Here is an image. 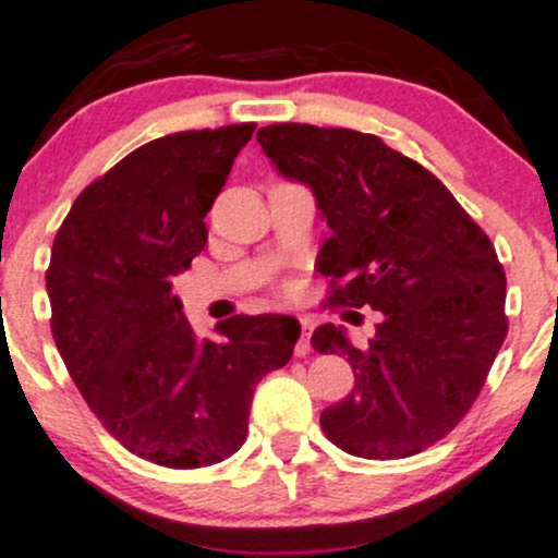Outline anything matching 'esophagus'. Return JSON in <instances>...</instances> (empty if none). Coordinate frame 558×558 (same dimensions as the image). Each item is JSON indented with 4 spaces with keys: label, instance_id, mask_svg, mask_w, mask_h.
I'll return each instance as SVG.
<instances>
[{
    "label": "esophagus",
    "instance_id": "esophagus-1",
    "mask_svg": "<svg viewBox=\"0 0 558 558\" xmlns=\"http://www.w3.org/2000/svg\"><path fill=\"white\" fill-rule=\"evenodd\" d=\"M300 324H302V337H300V342H296V356H305V353H311L313 324H311V318H300Z\"/></svg>",
    "mask_w": 558,
    "mask_h": 558
}]
</instances>
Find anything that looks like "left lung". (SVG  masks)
Masks as SVG:
<instances>
[{"label": "left lung", "instance_id": "1", "mask_svg": "<svg viewBox=\"0 0 558 558\" xmlns=\"http://www.w3.org/2000/svg\"><path fill=\"white\" fill-rule=\"evenodd\" d=\"M258 145L311 185L331 238L318 272L331 307L384 313L367 348L324 324L311 345L348 356L356 386L320 413L324 435L362 459H404L466 415L508 335L505 269L488 234L418 161L375 134L272 123Z\"/></svg>", "mask_w": 558, "mask_h": 558}]
</instances>
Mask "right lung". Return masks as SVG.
I'll list each match as a JSON object with an SVG mask.
<instances>
[{
    "mask_svg": "<svg viewBox=\"0 0 558 558\" xmlns=\"http://www.w3.org/2000/svg\"><path fill=\"white\" fill-rule=\"evenodd\" d=\"M253 129L178 132L132 150L83 189L50 251V331L77 391L126 451L161 466L238 451L258 380L300 340L291 315H232L199 340L172 294Z\"/></svg>",
    "mask_w": 558,
    "mask_h": 558,
    "instance_id": "add662e5",
    "label": "right lung"
}]
</instances>
